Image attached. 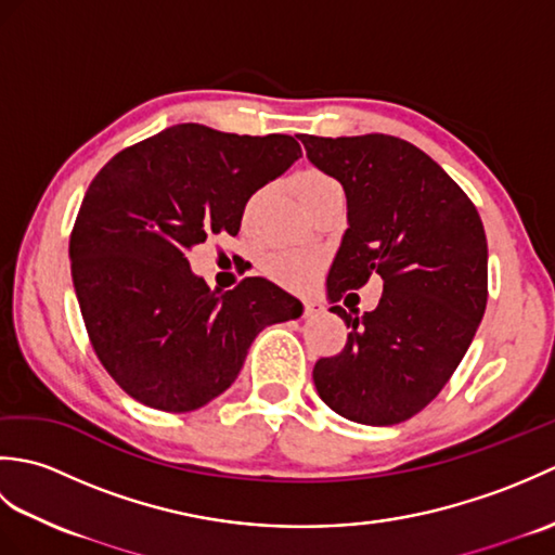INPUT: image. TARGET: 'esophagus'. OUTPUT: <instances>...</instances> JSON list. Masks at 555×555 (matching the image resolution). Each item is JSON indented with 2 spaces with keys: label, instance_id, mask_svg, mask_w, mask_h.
I'll list each match as a JSON object with an SVG mask.
<instances>
[{
  "label": "esophagus",
  "instance_id": "esophagus-1",
  "mask_svg": "<svg viewBox=\"0 0 555 555\" xmlns=\"http://www.w3.org/2000/svg\"><path fill=\"white\" fill-rule=\"evenodd\" d=\"M324 312V305L317 302V300H305L302 302V317H317Z\"/></svg>",
  "mask_w": 555,
  "mask_h": 555
}]
</instances>
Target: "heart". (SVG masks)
<instances>
[{
	"instance_id": "heart-1",
	"label": "heart",
	"mask_w": 555,
	"mask_h": 555,
	"mask_svg": "<svg viewBox=\"0 0 555 555\" xmlns=\"http://www.w3.org/2000/svg\"><path fill=\"white\" fill-rule=\"evenodd\" d=\"M334 188H340V185L322 169L308 167L293 176V191H296L302 205H308L317 195L334 191ZM257 203H259V193L253 195L250 203L245 205V215H243L245 221L255 215ZM322 264H324L322 255L296 250V247H281V250L267 253L262 257V262H259V267H262L264 274L274 281V284L286 286V288H305L317 276V271L322 269Z\"/></svg>"
}]
</instances>
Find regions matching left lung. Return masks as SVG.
Masks as SVG:
<instances>
[{"instance_id":"obj_1","label":"left lung","mask_w":555,"mask_h":555,"mask_svg":"<svg viewBox=\"0 0 555 555\" xmlns=\"http://www.w3.org/2000/svg\"><path fill=\"white\" fill-rule=\"evenodd\" d=\"M300 140L348 197L350 229L328 271V296L338 302L372 276L384 281L376 310L356 317L332 308L350 332L344 350L314 362L317 393L352 422H405L441 393L485 317L489 269L479 211L408 140Z\"/></svg>"}]
</instances>
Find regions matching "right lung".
Instances as JSON below:
<instances>
[{"label": "right lung", "mask_w": 555, "mask_h": 555, "mask_svg": "<svg viewBox=\"0 0 555 555\" xmlns=\"http://www.w3.org/2000/svg\"><path fill=\"white\" fill-rule=\"evenodd\" d=\"M302 157L296 138L171 126L92 179L68 238L70 276L102 367L138 403L191 412L227 391L264 326L300 302L262 276L211 291L188 253L238 235L250 195Z\"/></svg>", "instance_id": "1"}]
</instances>
